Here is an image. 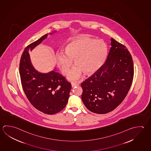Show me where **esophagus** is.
<instances>
[{
    "mask_svg": "<svg viewBox=\"0 0 151 151\" xmlns=\"http://www.w3.org/2000/svg\"><path fill=\"white\" fill-rule=\"evenodd\" d=\"M79 85V83H76V82H73V83H72V87H76V86H78Z\"/></svg>",
    "mask_w": 151,
    "mask_h": 151,
    "instance_id": "esophagus-1",
    "label": "esophagus"
}]
</instances>
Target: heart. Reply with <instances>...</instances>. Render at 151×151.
Here are the masks:
<instances>
[{"instance_id": "obj_1", "label": "heart", "mask_w": 151, "mask_h": 151, "mask_svg": "<svg viewBox=\"0 0 151 151\" xmlns=\"http://www.w3.org/2000/svg\"><path fill=\"white\" fill-rule=\"evenodd\" d=\"M65 54L57 53L56 62L62 73L67 76L74 60L77 66L70 73L68 79L74 80L81 77L82 72L91 75L101 69L107 57V46L102 40L78 38L66 46Z\"/></svg>"}]
</instances>
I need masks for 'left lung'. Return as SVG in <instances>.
I'll list each match as a JSON object with an SVG mask.
<instances>
[{
	"instance_id": "left-lung-1",
	"label": "left lung",
	"mask_w": 151,
	"mask_h": 151,
	"mask_svg": "<svg viewBox=\"0 0 151 151\" xmlns=\"http://www.w3.org/2000/svg\"><path fill=\"white\" fill-rule=\"evenodd\" d=\"M111 47L104 64L81 83V99L92 112L106 114L118 107L132 85L134 69L126 47L111 39Z\"/></svg>"
}]
</instances>
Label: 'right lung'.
<instances>
[{"mask_svg": "<svg viewBox=\"0 0 151 151\" xmlns=\"http://www.w3.org/2000/svg\"><path fill=\"white\" fill-rule=\"evenodd\" d=\"M47 35H45L25 48L20 60L19 71L22 88L29 101L36 109L52 115L65 107L71 84L55 70L42 73L31 64L28 51L40 44Z\"/></svg>", "mask_w": 151, "mask_h": 151, "instance_id": "add662e5", "label": "right lung"}]
</instances>
